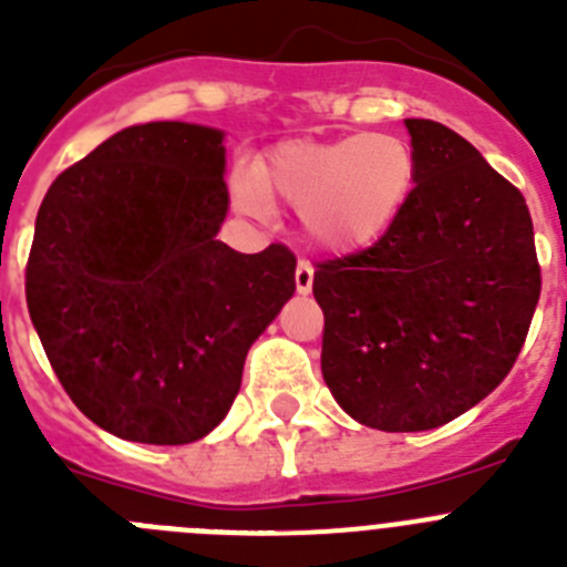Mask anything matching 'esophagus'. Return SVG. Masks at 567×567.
<instances>
[{
  "instance_id": "34e87169",
  "label": "esophagus",
  "mask_w": 567,
  "mask_h": 567,
  "mask_svg": "<svg viewBox=\"0 0 567 567\" xmlns=\"http://www.w3.org/2000/svg\"><path fill=\"white\" fill-rule=\"evenodd\" d=\"M312 280H315V267L309 260H298V269H295V287H298L300 295L312 292Z\"/></svg>"
}]
</instances>
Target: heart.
Segmentation results:
<instances>
[{
  "mask_svg": "<svg viewBox=\"0 0 567 567\" xmlns=\"http://www.w3.org/2000/svg\"><path fill=\"white\" fill-rule=\"evenodd\" d=\"M417 175V153L403 135L292 138L269 150L255 173H235L233 195L247 213H267L269 198H280L300 209L315 247L354 255L378 247L403 221Z\"/></svg>",
  "mask_w": 567,
  "mask_h": 567,
  "instance_id": "b5f03b06",
  "label": "heart"
}]
</instances>
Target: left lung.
Masks as SVG:
<instances>
[{"instance_id": "left-lung-1", "label": "left lung", "mask_w": 567, "mask_h": 567, "mask_svg": "<svg viewBox=\"0 0 567 567\" xmlns=\"http://www.w3.org/2000/svg\"><path fill=\"white\" fill-rule=\"evenodd\" d=\"M417 193L389 238L323 260L320 369L349 417L429 432L488 398L511 372L537 309L525 198L463 135L405 118Z\"/></svg>"}]
</instances>
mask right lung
<instances>
[{"mask_svg":"<svg viewBox=\"0 0 567 567\" xmlns=\"http://www.w3.org/2000/svg\"><path fill=\"white\" fill-rule=\"evenodd\" d=\"M224 133L187 122L110 135L50 184L24 295L53 372L104 432L202 440L227 417L244 360L295 292L284 244L218 240Z\"/></svg>","mask_w":567,"mask_h":567,"instance_id":"right-lung-1","label":"right lung"}]
</instances>
